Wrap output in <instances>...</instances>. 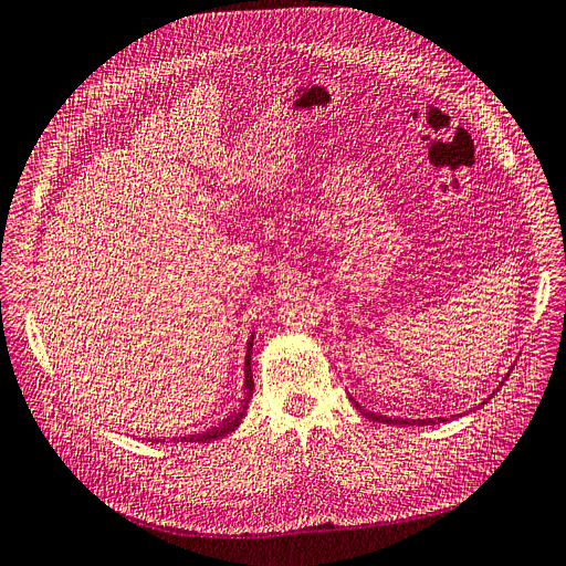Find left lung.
Here are the masks:
<instances>
[{
    "mask_svg": "<svg viewBox=\"0 0 566 566\" xmlns=\"http://www.w3.org/2000/svg\"><path fill=\"white\" fill-rule=\"evenodd\" d=\"M510 376V374H507ZM505 376V378H507ZM503 378V380H505ZM503 385V382H501ZM352 401H354V406H356V410L363 415V417H367V419H371V421H376V423H392V426H428V423H434V421H447L444 417H438V419H401V417H385V415H376V412H369V410H363L358 403H356V399L354 397H349ZM490 399H485L481 406H485ZM478 406V408H481Z\"/></svg>",
    "mask_w": 566,
    "mask_h": 566,
    "instance_id": "obj_1",
    "label": "left lung"
}]
</instances>
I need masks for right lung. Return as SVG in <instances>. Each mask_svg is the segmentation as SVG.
<instances>
[{
	"label": "right lung",
	"mask_w": 566,
	"mask_h": 566,
	"mask_svg": "<svg viewBox=\"0 0 566 566\" xmlns=\"http://www.w3.org/2000/svg\"><path fill=\"white\" fill-rule=\"evenodd\" d=\"M251 352H253V335L249 337V342H247V356H244V397L240 399V406L227 417V419H222L220 423L217 426H212V428H208V430H201V432H195V434H186V438H181V442H214V440H222V438H227L229 432H233L238 426H240V421H242V417L247 415V406H249V401H251V397H253V374H251ZM154 442H158V440H154ZM179 442V440H177Z\"/></svg>",
	"instance_id": "obj_1"
}]
</instances>
